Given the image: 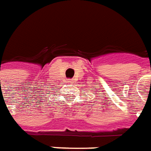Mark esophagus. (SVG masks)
<instances>
[{"label": "esophagus", "instance_id": "1", "mask_svg": "<svg viewBox=\"0 0 151 151\" xmlns=\"http://www.w3.org/2000/svg\"><path fill=\"white\" fill-rule=\"evenodd\" d=\"M67 82L69 83H73V79H67Z\"/></svg>", "mask_w": 151, "mask_h": 151}]
</instances>
